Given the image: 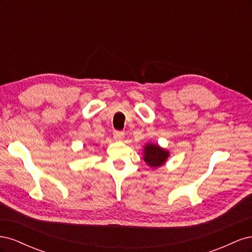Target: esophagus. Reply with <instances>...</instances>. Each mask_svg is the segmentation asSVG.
<instances>
[{
  "mask_svg": "<svg viewBox=\"0 0 252 252\" xmlns=\"http://www.w3.org/2000/svg\"><path fill=\"white\" fill-rule=\"evenodd\" d=\"M113 138L118 140V141H122L124 139V132L123 131H119V130H114L113 131Z\"/></svg>",
  "mask_w": 252,
  "mask_h": 252,
  "instance_id": "esophagus-1",
  "label": "esophagus"
}]
</instances>
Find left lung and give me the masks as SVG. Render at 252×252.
<instances>
[{
	"label": "left lung",
	"mask_w": 252,
	"mask_h": 252,
	"mask_svg": "<svg viewBox=\"0 0 252 252\" xmlns=\"http://www.w3.org/2000/svg\"><path fill=\"white\" fill-rule=\"evenodd\" d=\"M169 152L159 147L158 144H147L144 147V161L150 167H159L165 164Z\"/></svg>",
	"instance_id": "obj_1"
}]
</instances>
